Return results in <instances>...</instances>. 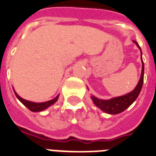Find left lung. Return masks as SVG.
Wrapping results in <instances>:
<instances>
[{
  "label": "left lung",
  "instance_id": "8db88e82",
  "mask_svg": "<svg viewBox=\"0 0 156 156\" xmlns=\"http://www.w3.org/2000/svg\"><path fill=\"white\" fill-rule=\"evenodd\" d=\"M134 42L138 46L139 49L141 50V47L139 46L138 43L136 41H134ZM141 60H142V58H141ZM143 79H144V64L142 61L141 78L133 91H131L130 93L127 94V95L122 96V97H115V98L107 100V101L100 100L93 96H91V99L93 101L94 104L105 113L111 114V115H116L119 113L123 112L128 107L130 106L135 101V100L137 98L141 90V87H142V85H143Z\"/></svg>",
  "mask_w": 156,
  "mask_h": 156
}]
</instances>
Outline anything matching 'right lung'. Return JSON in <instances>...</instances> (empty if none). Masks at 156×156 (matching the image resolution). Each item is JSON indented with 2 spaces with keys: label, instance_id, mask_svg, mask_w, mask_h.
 I'll return each mask as SVG.
<instances>
[{
  "label": "right lung",
  "instance_id": "obj_1",
  "mask_svg": "<svg viewBox=\"0 0 156 156\" xmlns=\"http://www.w3.org/2000/svg\"><path fill=\"white\" fill-rule=\"evenodd\" d=\"M15 96L17 97V98L20 100V101L22 102L23 104L24 105L28 110H30L31 111H33V112H37V111H41V110H44L45 109H46L47 107H49L50 105H51L56 101L58 100V97H59V95L57 96L55 98H54L53 100H51L49 101H46V102H42V103H34V102H31L28 101H26V100L23 99L20 97H19L16 92L15 91Z\"/></svg>",
  "mask_w": 156,
  "mask_h": 156
}]
</instances>
